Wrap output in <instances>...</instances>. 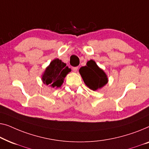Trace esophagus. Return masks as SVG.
I'll return each instance as SVG.
<instances>
[{
	"instance_id": "obj_1",
	"label": "esophagus",
	"mask_w": 149,
	"mask_h": 149,
	"mask_svg": "<svg viewBox=\"0 0 149 149\" xmlns=\"http://www.w3.org/2000/svg\"><path fill=\"white\" fill-rule=\"evenodd\" d=\"M72 70L74 72H76L77 70H78V67H74V68H72Z\"/></svg>"
}]
</instances>
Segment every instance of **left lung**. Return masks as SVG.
<instances>
[{"instance_id": "8db88e82", "label": "left lung", "mask_w": 149, "mask_h": 149, "mask_svg": "<svg viewBox=\"0 0 149 149\" xmlns=\"http://www.w3.org/2000/svg\"><path fill=\"white\" fill-rule=\"evenodd\" d=\"M79 72L85 84L93 91L102 88L108 83L106 73L97 65L94 60L88 61L86 65L79 69Z\"/></svg>"}]
</instances>
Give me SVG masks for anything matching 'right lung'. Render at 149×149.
Segmentation results:
<instances>
[{
  "label": "right lung",
  "mask_w": 149,
  "mask_h": 149,
  "mask_svg": "<svg viewBox=\"0 0 149 149\" xmlns=\"http://www.w3.org/2000/svg\"><path fill=\"white\" fill-rule=\"evenodd\" d=\"M71 71V69L66 66V63L58 58H54L43 72L42 81L46 85L58 88L61 86L65 77Z\"/></svg>",
  "instance_id": "add662e5"
}]
</instances>
